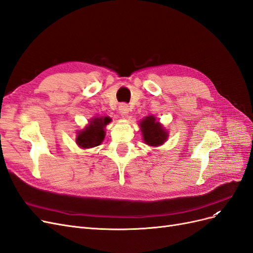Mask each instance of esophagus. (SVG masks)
I'll list each match as a JSON object with an SVG mask.
<instances>
[{"instance_id":"obj_1","label":"esophagus","mask_w":253,"mask_h":253,"mask_svg":"<svg viewBox=\"0 0 253 253\" xmlns=\"http://www.w3.org/2000/svg\"><path fill=\"white\" fill-rule=\"evenodd\" d=\"M119 113L121 115H127L128 114V105L126 103H121L119 105Z\"/></svg>"}]
</instances>
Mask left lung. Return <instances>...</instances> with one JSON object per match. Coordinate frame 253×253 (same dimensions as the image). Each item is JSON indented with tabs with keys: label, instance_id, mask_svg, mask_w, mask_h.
<instances>
[{
	"label": "left lung",
	"instance_id": "obj_1",
	"mask_svg": "<svg viewBox=\"0 0 253 253\" xmlns=\"http://www.w3.org/2000/svg\"><path fill=\"white\" fill-rule=\"evenodd\" d=\"M143 140L149 145H160L167 139V132L153 116H148L140 124Z\"/></svg>",
	"mask_w": 253,
	"mask_h": 253
}]
</instances>
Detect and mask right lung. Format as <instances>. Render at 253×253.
Here are the masks:
<instances>
[{
  "instance_id": "add662e5",
  "label": "right lung",
  "mask_w": 253,
  "mask_h": 253,
  "mask_svg": "<svg viewBox=\"0 0 253 253\" xmlns=\"http://www.w3.org/2000/svg\"><path fill=\"white\" fill-rule=\"evenodd\" d=\"M111 122V118L101 117L90 121V125L80 132L77 136V143L81 148H94L100 144L104 139V126Z\"/></svg>"
}]
</instances>
